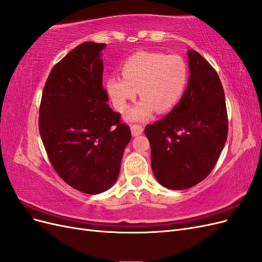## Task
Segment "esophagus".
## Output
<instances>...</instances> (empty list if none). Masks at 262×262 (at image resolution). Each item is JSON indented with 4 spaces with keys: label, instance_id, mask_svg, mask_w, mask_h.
Returning a JSON list of instances; mask_svg holds the SVG:
<instances>
[{
    "label": "esophagus",
    "instance_id": "34e87169",
    "mask_svg": "<svg viewBox=\"0 0 262 262\" xmlns=\"http://www.w3.org/2000/svg\"><path fill=\"white\" fill-rule=\"evenodd\" d=\"M143 126L140 125V124H133L131 125V133L133 137H138L140 136V134H142V132H143Z\"/></svg>",
    "mask_w": 262,
    "mask_h": 262
}]
</instances>
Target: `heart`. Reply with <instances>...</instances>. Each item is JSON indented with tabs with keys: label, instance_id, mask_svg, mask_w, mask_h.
Here are the masks:
<instances>
[{
	"label": "heart",
	"instance_id": "1",
	"mask_svg": "<svg viewBox=\"0 0 262 262\" xmlns=\"http://www.w3.org/2000/svg\"><path fill=\"white\" fill-rule=\"evenodd\" d=\"M120 70L122 78L110 76L106 87L120 113L129 108L139 90L142 99L126 115L129 121L147 120L156 109L169 112L181 99L188 82L187 64L177 54L139 51L126 58Z\"/></svg>",
	"mask_w": 262,
	"mask_h": 262
}]
</instances>
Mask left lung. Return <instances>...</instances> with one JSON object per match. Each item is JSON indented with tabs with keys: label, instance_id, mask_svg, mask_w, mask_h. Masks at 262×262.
I'll list each match as a JSON object with an SVG mask.
<instances>
[{
	"label": "left lung",
	"instance_id": "8db88e82",
	"mask_svg": "<svg viewBox=\"0 0 262 262\" xmlns=\"http://www.w3.org/2000/svg\"><path fill=\"white\" fill-rule=\"evenodd\" d=\"M187 89L171 112L145 126L155 178L171 190L207 178L227 139L225 94L220 77L200 53L188 50Z\"/></svg>",
	"mask_w": 262,
	"mask_h": 262
}]
</instances>
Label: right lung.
I'll return each mask as SVG.
<instances>
[{
	"label": "right lung",
	"instance_id": "add662e5",
	"mask_svg": "<svg viewBox=\"0 0 262 262\" xmlns=\"http://www.w3.org/2000/svg\"><path fill=\"white\" fill-rule=\"evenodd\" d=\"M106 43L84 42L55 64L43 87L39 132L54 170L78 191L114 186L131 131L102 87Z\"/></svg>",
	"mask_w": 262,
	"mask_h": 262
}]
</instances>
